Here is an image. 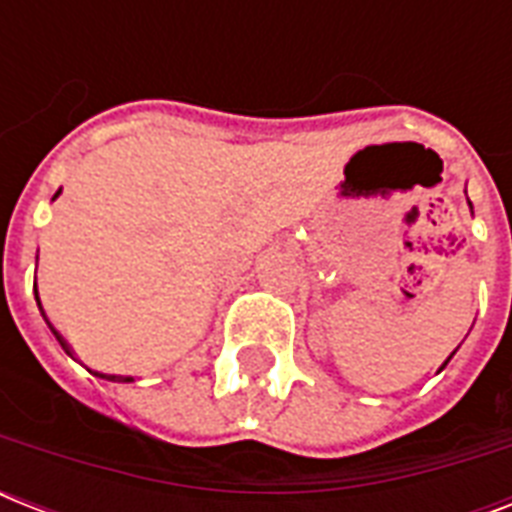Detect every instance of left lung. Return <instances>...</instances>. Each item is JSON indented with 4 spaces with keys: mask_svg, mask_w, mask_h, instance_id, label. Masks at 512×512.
<instances>
[{
    "mask_svg": "<svg viewBox=\"0 0 512 512\" xmlns=\"http://www.w3.org/2000/svg\"><path fill=\"white\" fill-rule=\"evenodd\" d=\"M449 358H452V356H449ZM449 358H446V361H449ZM446 361H444V366H446Z\"/></svg>",
    "mask_w": 512,
    "mask_h": 512,
    "instance_id": "obj_1",
    "label": "left lung"
}]
</instances>
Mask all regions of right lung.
<instances>
[{
  "instance_id": "add662e5",
  "label": "right lung",
  "mask_w": 512,
  "mask_h": 512,
  "mask_svg": "<svg viewBox=\"0 0 512 512\" xmlns=\"http://www.w3.org/2000/svg\"><path fill=\"white\" fill-rule=\"evenodd\" d=\"M60 193V191H58ZM58 193H55V196H52V199H58ZM36 305H39V311H42V303H39V295H36ZM42 316H44V311H42ZM47 321V319H44ZM47 324H50V321H47ZM50 329H52V324H50ZM52 335H55V340L60 342V345H63V350H66L68 356H71V348H68V342L63 340V337L58 335V332H55V329H52ZM95 374V377H103V380H111V382H130L132 377H119V374H100V372H92Z\"/></svg>"
}]
</instances>
